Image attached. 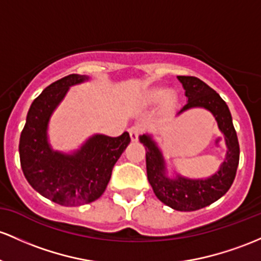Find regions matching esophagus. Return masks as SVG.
Masks as SVG:
<instances>
[{
  "label": "esophagus",
  "instance_id": "esophagus-1",
  "mask_svg": "<svg viewBox=\"0 0 261 261\" xmlns=\"http://www.w3.org/2000/svg\"><path fill=\"white\" fill-rule=\"evenodd\" d=\"M128 133H130L131 140H133V141H137V140H139L140 134H141V128H140L139 126H133V127H130Z\"/></svg>",
  "mask_w": 261,
  "mask_h": 261
}]
</instances>
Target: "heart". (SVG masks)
Returning a JSON list of instances; mask_svg holds the SVG:
<instances>
[{
  "label": "heart",
  "instance_id": "b5f03b06",
  "mask_svg": "<svg viewBox=\"0 0 261 261\" xmlns=\"http://www.w3.org/2000/svg\"><path fill=\"white\" fill-rule=\"evenodd\" d=\"M165 100L168 104H172L174 101V95L168 91L166 88H153L151 90L146 91L142 96L141 102L145 107H150V105H156Z\"/></svg>",
  "mask_w": 261,
  "mask_h": 261
}]
</instances>
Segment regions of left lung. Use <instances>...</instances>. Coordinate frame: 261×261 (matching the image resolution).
Returning <instances> with one entry per match:
<instances>
[{
    "label": "left lung",
    "mask_w": 261,
    "mask_h": 261,
    "mask_svg": "<svg viewBox=\"0 0 261 261\" xmlns=\"http://www.w3.org/2000/svg\"><path fill=\"white\" fill-rule=\"evenodd\" d=\"M177 78L185 89L187 104L176 115L197 108L210 111L224 137L227 146L224 161L216 173L205 178H188L176 171L170 176L165 156L153 136L144 134L139 139L145 146L147 179L157 198L172 210L192 212L207 207L227 193L236 178L240 151L231 114L219 94L196 76Z\"/></svg>",
    "instance_id": "left-lung-1"
}]
</instances>
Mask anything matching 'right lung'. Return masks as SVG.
I'll return each instance as SVG.
<instances>
[{"label": "right lung", "instance_id": "1", "mask_svg": "<svg viewBox=\"0 0 261 261\" xmlns=\"http://www.w3.org/2000/svg\"><path fill=\"white\" fill-rule=\"evenodd\" d=\"M89 80L87 75L70 74L45 88L33 100L19 137V160L25 179L43 197L65 207L98 199L131 141L125 131L117 137L95 134L70 152L51 147L48 137L51 115L70 87Z\"/></svg>", "mask_w": 261, "mask_h": 261}]
</instances>
